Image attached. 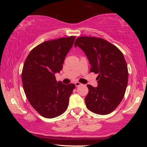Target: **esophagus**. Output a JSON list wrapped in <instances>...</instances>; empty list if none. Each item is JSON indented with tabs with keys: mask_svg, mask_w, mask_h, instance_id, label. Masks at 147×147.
<instances>
[{
	"mask_svg": "<svg viewBox=\"0 0 147 147\" xmlns=\"http://www.w3.org/2000/svg\"><path fill=\"white\" fill-rule=\"evenodd\" d=\"M74 84H75V86H76V87H78V86H80L81 84V83H80L79 82H76L75 83H74Z\"/></svg>",
	"mask_w": 147,
	"mask_h": 147,
	"instance_id": "obj_1",
	"label": "esophagus"
}]
</instances>
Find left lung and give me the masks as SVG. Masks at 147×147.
<instances>
[{
  "mask_svg": "<svg viewBox=\"0 0 147 147\" xmlns=\"http://www.w3.org/2000/svg\"><path fill=\"white\" fill-rule=\"evenodd\" d=\"M86 54L91 69L98 74L97 87L88 84L85 98L87 108L100 115L109 114L123 98L128 83V69L121 51L108 41L94 37H79L74 47Z\"/></svg>",
  "mask_w": 147,
  "mask_h": 147,
  "instance_id": "8db88e82",
  "label": "left lung"
}]
</instances>
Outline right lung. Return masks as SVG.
I'll list each match as a JSON object with an SVG mask.
<instances>
[{
	"instance_id": "right-lung-1",
	"label": "right lung",
	"mask_w": 147,
	"mask_h": 147,
	"mask_svg": "<svg viewBox=\"0 0 147 147\" xmlns=\"http://www.w3.org/2000/svg\"><path fill=\"white\" fill-rule=\"evenodd\" d=\"M75 38L71 36L43 42L30 51L24 64V90L30 104L43 117H57L67 109L75 85L57 82L55 74L62 70Z\"/></svg>"
}]
</instances>
